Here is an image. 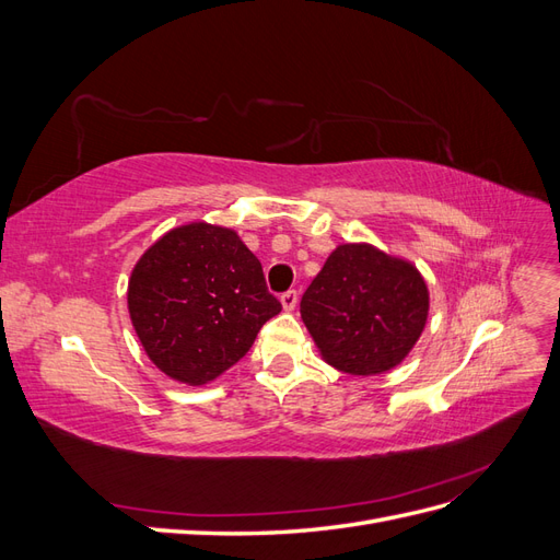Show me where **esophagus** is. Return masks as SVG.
I'll return each mask as SVG.
<instances>
[{"label": "esophagus", "instance_id": "1", "mask_svg": "<svg viewBox=\"0 0 560 560\" xmlns=\"http://www.w3.org/2000/svg\"><path fill=\"white\" fill-rule=\"evenodd\" d=\"M280 303H282V308H284V311H294V308H296V303H299V294H296L294 290L284 292V294L280 296Z\"/></svg>", "mask_w": 560, "mask_h": 560}]
</instances>
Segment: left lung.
<instances>
[{
	"label": "left lung",
	"mask_w": 560,
	"mask_h": 560,
	"mask_svg": "<svg viewBox=\"0 0 560 560\" xmlns=\"http://www.w3.org/2000/svg\"><path fill=\"white\" fill-rule=\"evenodd\" d=\"M428 313L420 270L369 243L338 245L301 299L322 360L350 376H378L401 364Z\"/></svg>",
	"instance_id": "left-lung-1"
}]
</instances>
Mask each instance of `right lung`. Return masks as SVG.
Masks as SVG:
<instances>
[{
	"mask_svg": "<svg viewBox=\"0 0 560 560\" xmlns=\"http://www.w3.org/2000/svg\"><path fill=\"white\" fill-rule=\"evenodd\" d=\"M280 311L241 235L208 222L161 235L128 280V313L147 358L194 387L241 362Z\"/></svg>",
	"mask_w": 560,
	"mask_h": 560,
	"instance_id": "1",
	"label": "right lung"
}]
</instances>
